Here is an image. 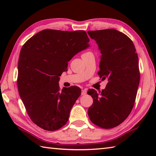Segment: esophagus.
Returning <instances> with one entry per match:
<instances>
[{
	"instance_id": "34e87169",
	"label": "esophagus",
	"mask_w": 156,
	"mask_h": 156,
	"mask_svg": "<svg viewBox=\"0 0 156 156\" xmlns=\"http://www.w3.org/2000/svg\"><path fill=\"white\" fill-rule=\"evenodd\" d=\"M87 90H86V89H84V90H82L81 94H82V95H85L86 94H87Z\"/></svg>"
}]
</instances>
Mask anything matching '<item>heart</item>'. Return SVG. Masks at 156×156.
<instances>
[{
	"instance_id": "1",
	"label": "heart",
	"mask_w": 156,
	"mask_h": 156,
	"mask_svg": "<svg viewBox=\"0 0 156 156\" xmlns=\"http://www.w3.org/2000/svg\"><path fill=\"white\" fill-rule=\"evenodd\" d=\"M89 54H92V53L90 52V51H88V52H85V53H84L83 54H82V57H83V56H85V55H89Z\"/></svg>"
}]
</instances>
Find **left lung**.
Listing matches in <instances>:
<instances>
[{
    "label": "left lung",
    "mask_w": 156,
    "mask_h": 156,
    "mask_svg": "<svg viewBox=\"0 0 156 156\" xmlns=\"http://www.w3.org/2000/svg\"><path fill=\"white\" fill-rule=\"evenodd\" d=\"M88 34L102 54L98 74L108 80L101 92H88L93 98L88 114L94 125L111 129L122 123L133 107L140 80L138 56L131 39L117 30L88 31Z\"/></svg>",
    "instance_id": "1"
}]
</instances>
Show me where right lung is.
<instances>
[{"label":"right lung","mask_w":156,"mask_h":156,"mask_svg":"<svg viewBox=\"0 0 156 156\" xmlns=\"http://www.w3.org/2000/svg\"><path fill=\"white\" fill-rule=\"evenodd\" d=\"M89 41L84 31L44 29L23 45L18 62L19 93L31 121L41 129L58 130L68 121L81 89L74 86L60 90L59 76L76 54L89 47Z\"/></svg>","instance_id":"right-lung-1"}]
</instances>
